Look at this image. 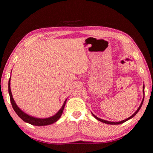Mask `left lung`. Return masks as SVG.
Masks as SVG:
<instances>
[{
    "label": "left lung",
    "instance_id": "obj_1",
    "mask_svg": "<svg viewBox=\"0 0 153 153\" xmlns=\"http://www.w3.org/2000/svg\"><path fill=\"white\" fill-rule=\"evenodd\" d=\"M143 100H142V102H141V104H140V106L138 107V108L137 109V110L136 111V112L133 114L132 115V116H130L129 118H126V119H125V120H123V121H120V122H110V121H107V120H102V119H101V118H99L98 117H97L96 116H95L94 114L93 113H91V114L93 115V116L95 118H96L97 120H99V121H100V122H102V123H105V124H112V125H116V124H123V123H125V122L126 121H127V120H130V119H131V118H132L133 117H134V116L137 114L138 113V111L140 110V108H141V106H142V105H143V101H144V85H143Z\"/></svg>",
    "mask_w": 153,
    "mask_h": 153
}]
</instances>
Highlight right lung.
Masks as SVG:
<instances>
[{
	"label": "right lung",
	"instance_id": "1",
	"mask_svg": "<svg viewBox=\"0 0 153 153\" xmlns=\"http://www.w3.org/2000/svg\"><path fill=\"white\" fill-rule=\"evenodd\" d=\"M9 94L10 96L11 104H12L13 108L14 109V110H15V112H16V114H17L24 122H25V123H27L31 125H34V126H47V125L53 124L54 123H55V122H57L60 118L62 114L63 109H64V107H65V105L66 104V101H67L68 100V98L65 99V100L64 101V103H63L62 107L61 108V109L58 111L55 115L49 118H39L33 117V116H31L29 114H27L26 113H25L23 111L21 110L20 108H19V107H18V105H16V104L15 103V102L13 98L12 93H11L10 77L9 80Z\"/></svg>",
	"mask_w": 153,
	"mask_h": 153
}]
</instances>
